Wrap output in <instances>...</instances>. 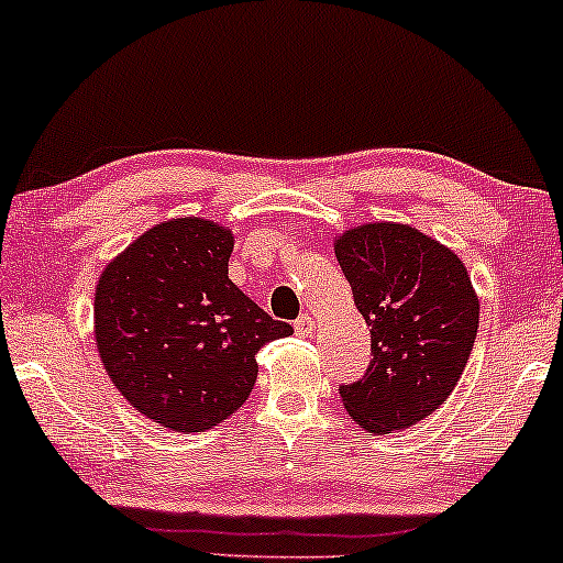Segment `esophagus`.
Returning a JSON list of instances; mask_svg holds the SVG:
<instances>
[{"mask_svg":"<svg viewBox=\"0 0 563 563\" xmlns=\"http://www.w3.org/2000/svg\"><path fill=\"white\" fill-rule=\"evenodd\" d=\"M312 330H314V320L310 318V314H299V318L295 320V333L299 338H307V335H312Z\"/></svg>","mask_w":563,"mask_h":563,"instance_id":"esophagus-1","label":"esophagus"}]
</instances>
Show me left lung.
<instances>
[{"label": "left lung", "mask_w": 563, "mask_h": 563, "mask_svg": "<svg viewBox=\"0 0 563 563\" xmlns=\"http://www.w3.org/2000/svg\"><path fill=\"white\" fill-rule=\"evenodd\" d=\"M353 302L372 328L364 379L341 387L368 433L410 428L456 387L479 328V297L464 261L412 225L366 222L335 238Z\"/></svg>", "instance_id": "obj_1"}]
</instances>
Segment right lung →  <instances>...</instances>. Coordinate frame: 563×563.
I'll use <instances>...</instances> for the list:
<instances>
[{
    "instance_id": "right-lung-1",
    "label": "right lung",
    "mask_w": 563,
    "mask_h": 563,
    "mask_svg": "<svg viewBox=\"0 0 563 563\" xmlns=\"http://www.w3.org/2000/svg\"><path fill=\"white\" fill-rule=\"evenodd\" d=\"M233 233L205 218L145 230L104 266L95 341L114 387L174 433L228 420L256 384L261 345L291 335L228 279Z\"/></svg>"
}]
</instances>
